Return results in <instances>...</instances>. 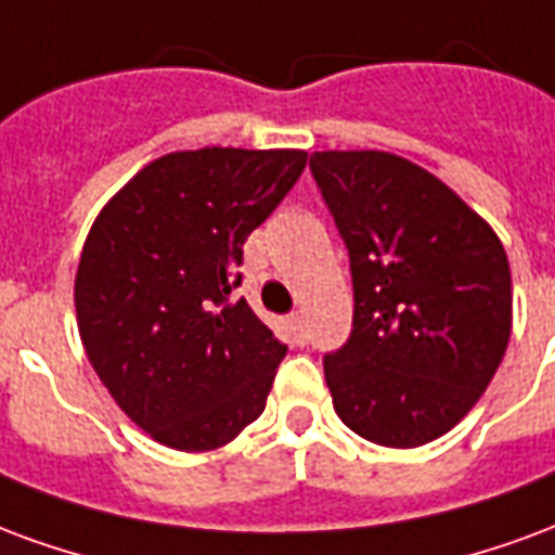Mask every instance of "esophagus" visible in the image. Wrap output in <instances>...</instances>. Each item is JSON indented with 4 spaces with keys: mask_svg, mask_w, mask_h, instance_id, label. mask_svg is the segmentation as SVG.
<instances>
[{
    "mask_svg": "<svg viewBox=\"0 0 555 555\" xmlns=\"http://www.w3.org/2000/svg\"><path fill=\"white\" fill-rule=\"evenodd\" d=\"M289 327L298 339H305V317L301 313H289Z\"/></svg>",
    "mask_w": 555,
    "mask_h": 555,
    "instance_id": "34e87169",
    "label": "esophagus"
}]
</instances>
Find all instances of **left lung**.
<instances>
[{
  "mask_svg": "<svg viewBox=\"0 0 555 555\" xmlns=\"http://www.w3.org/2000/svg\"><path fill=\"white\" fill-rule=\"evenodd\" d=\"M310 173L354 289L349 339L325 354L334 411L372 443L423 447L479 402L503 361V245L449 185L393 153L325 150Z\"/></svg>",
  "mask_w": 555,
  "mask_h": 555,
  "instance_id": "1",
  "label": "left lung"
}]
</instances>
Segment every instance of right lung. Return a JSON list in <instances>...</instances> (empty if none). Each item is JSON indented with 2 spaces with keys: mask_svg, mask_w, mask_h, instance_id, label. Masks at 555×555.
Instances as JSON below:
<instances>
[{
  "mask_svg": "<svg viewBox=\"0 0 555 555\" xmlns=\"http://www.w3.org/2000/svg\"><path fill=\"white\" fill-rule=\"evenodd\" d=\"M305 165V150L168 153L108 201L85 238L76 317L88 361L165 447H224L266 408L286 346L233 289L245 238Z\"/></svg>",
  "mask_w": 555,
  "mask_h": 555,
  "instance_id": "add662e5",
  "label": "right lung"
}]
</instances>
